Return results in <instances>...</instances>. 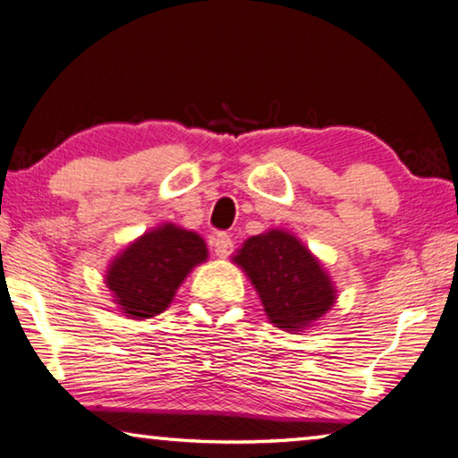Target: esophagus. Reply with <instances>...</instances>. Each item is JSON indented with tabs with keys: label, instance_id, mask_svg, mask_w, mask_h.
Returning a JSON list of instances; mask_svg holds the SVG:
<instances>
[{
	"label": "esophagus",
	"instance_id": "esophagus-1",
	"mask_svg": "<svg viewBox=\"0 0 458 458\" xmlns=\"http://www.w3.org/2000/svg\"><path fill=\"white\" fill-rule=\"evenodd\" d=\"M232 249H234V242H232V238L228 234H217L214 238V252L217 259H226Z\"/></svg>",
	"mask_w": 458,
	"mask_h": 458
}]
</instances>
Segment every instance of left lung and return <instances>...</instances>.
<instances>
[{
	"instance_id": "8db88e82",
	"label": "left lung",
	"mask_w": 458,
	"mask_h": 458,
	"mask_svg": "<svg viewBox=\"0 0 458 458\" xmlns=\"http://www.w3.org/2000/svg\"><path fill=\"white\" fill-rule=\"evenodd\" d=\"M232 263L244 271L275 328L303 332L328 314L336 285L314 252L292 232L271 228L244 241Z\"/></svg>"
}]
</instances>
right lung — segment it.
I'll return each mask as SVG.
<instances>
[{"instance_id":"obj_1","label":"right lung","mask_w":458,"mask_h":458,"mask_svg":"<svg viewBox=\"0 0 458 458\" xmlns=\"http://www.w3.org/2000/svg\"><path fill=\"white\" fill-rule=\"evenodd\" d=\"M208 260L206 241L193 230L175 224L144 232L106 268V287L122 314L147 320L169 308L181 283Z\"/></svg>"}]
</instances>
